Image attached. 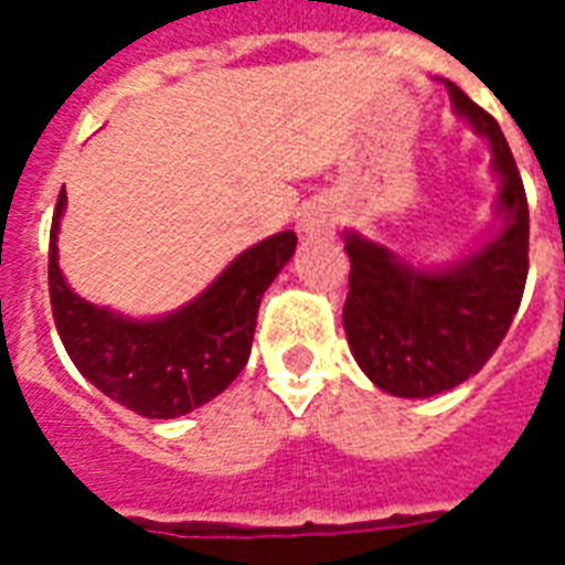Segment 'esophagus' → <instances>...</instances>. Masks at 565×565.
Instances as JSON below:
<instances>
[{
  "instance_id": "obj_1",
  "label": "esophagus",
  "mask_w": 565,
  "mask_h": 565,
  "mask_svg": "<svg viewBox=\"0 0 565 565\" xmlns=\"http://www.w3.org/2000/svg\"><path fill=\"white\" fill-rule=\"evenodd\" d=\"M334 228V213H328L326 207H310L305 216H301V231L308 237H326Z\"/></svg>"
}]
</instances>
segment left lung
Instances as JSON below:
<instances>
[{
	"label": "left lung",
	"instance_id": "obj_1",
	"mask_svg": "<svg viewBox=\"0 0 565 565\" xmlns=\"http://www.w3.org/2000/svg\"><path fill=\"white\" fill-rule=\"evenodd\" d=\"M446 87L457 114L492 146L499 234L443 269H419L361 234H345V337L372 384L402 398H428L478 375L508 334L527 281V199L516 161L499 122L455 82Z\"/></svg>",
	"mask_w": 565,
	"mask_h": 565
}]
</instances>
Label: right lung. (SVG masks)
Instances as JSON below:
<instances>
[{
    "instance_id": "right-lung-1",
    "label": "right lung",
    "mask_w": 565,
    "mask_h": 565,
    "mask_svg": "<svg viewBox=\"0 0 565 565\" xmlns=\"http://www.w3.org/2000/svg\"><path fill=\"white\" fill-rule=\"evenodd\" d=\"M61 190L49 231V301L70 361L96 390L149 419L202 407L243 372L266 287L296 252L281 231L246 248L190 305L158 319H128L96 308L66 287L57 266Z\"/></svg>"
}]
</instances>
